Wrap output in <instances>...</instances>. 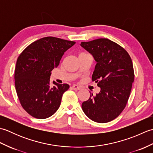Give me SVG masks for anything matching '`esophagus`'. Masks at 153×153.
<instances>
[{
    "label": "esophagus",
    "mask_w": 153,
    "mask_h": 153,
    "mask_svg": "<svg viewBox=\"0 0 153 153\" xmlns=\"http://www.w3.org/2000/svg\"><path fill=\"white\" fill-rule=\"evenodd\" d=\"M72 89H74V90H79V89H81V87H79V86H78V85H72Z\"/></svg>",
    "instance_id": "esophagus-1"
}]
</instances>
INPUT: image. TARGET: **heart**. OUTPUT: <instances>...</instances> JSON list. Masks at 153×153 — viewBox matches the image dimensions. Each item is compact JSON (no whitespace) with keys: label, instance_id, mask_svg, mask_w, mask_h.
<instances>
[{"label":"heart","instance_id":"1","mask_svg":"<svg viewBox=\"0 0 153 153\" xmlns=\"http://www.w3.org/2000/svg\"><path fill=\"white\" fill-rule=\"evenodd\" d=\"M85 53H80V54H85Z\"/></svg>","mask_w":153,"mask_h":153}]
</instances>
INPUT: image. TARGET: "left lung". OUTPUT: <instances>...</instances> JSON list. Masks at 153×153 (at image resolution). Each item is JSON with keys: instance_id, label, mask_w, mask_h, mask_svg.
<instances>
[{"instance_id": "8db88e82", "label": "left lung", "mask_w": 153, "mask_h": 153, "mask_svg": "<svg viewBox=\"0 0 153 153\" xmlns=\"http://www.w3.org/2000/svg\"><path fill=\"white\" fill-rule=\"evenodd\" d=\"M81 46L93 55L97 62L92 81L100 91L90 92L82 110L93 121L106 123L117 118L125 108L134 81L131 58L124 48L108 39L82 42Z\"/></svg>"}]
</instances>
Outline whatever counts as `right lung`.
Segmentation results:
<instances>
[{"label": "right lung", "instance_id": "obj_1", "mask_svg": "<svg viewBox=\"0 0 153 153\" xmlns=\"http://www.w3.org/2000/svg\"><path fill=\"white\" fill-rule=\"evenodd\" d=\"M76 42L54 37L41 38L30 44L18 56L14 72L16 93L22 106L31 116L45 119L59 108L66 83L51 87V71L64 53Z\"/></svg>", "mask_w": 153, "mask_h": 153}]
</instances>
